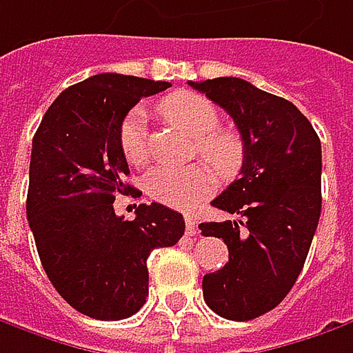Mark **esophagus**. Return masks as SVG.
<instances>
[{
	"instance_id": "1",
	"label": "esophagus",
	"mask_w": 353,
	"mask_h": 353,
	"mask_svg": "<svg viewBox=\"0 0 353 353\" xmlns=\"http://www.w3.org/2000/svg\"><path fill=\"white\" fill-rule=\"evenodd\" d=\"M185 233L195 235L197 233V221L193 219V215H185Z\"/></svg>"
}]
</instances>
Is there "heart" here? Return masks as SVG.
Segmentation results:
<instances>
[{"label":"heart","mask_w":353,"mask_h":353,"mask_svg":"<svg viewBox=\"0 0 353 353\" xmlns=\"http://www.w3.org/2000/svg\"><path fill=\"white\" fill-rule=\"evenodd\" d=\"M161 114L170 122L197 138V152L221 176H233L243 161V144L237 134L217 128V108L190 90H181L161 100ZM118 144L126 161L140 168L150 158L146 140V112L142 108L130 110L120 124ZM215 188V176L205 163H193L188 168L158 165L146 176V192L152 199L163 205L190 209L205 199Z\"/></svg>","instance_id":"b5f03b06"}]
</instances>
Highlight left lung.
Masks as SVG:
<instances>
[{
    "mask_svg": "<svg viewBox=\"0 0 353 353\" xmlns=\"http://www.w3.org/2000/svg\"><path fill=\"white\" fill-rule=\"evenodd\" d=\"M190 86L227 110L243 140L241 177L211 201L237 219L199 225L229 249V263L203 276V299L227 320H253L283 302L310 251L322 209L320 138L292 102L243 79Z\"/></svg>",
    "mask_w": 353,
    "mask_h": 353,
    "instance_id": "1",
    "label": "left lung"
}]
</instances>
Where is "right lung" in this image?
<instances>
[{
	"instance_id": "right-lung-1",
	"label": "right lung",
	"mask_w": 353,
	"mask_h": 353,
	"mask_svg": "<svg viewBox=\"0 0 353 353\" xmlns=\"http://www.w3.org/2000/svg\"><path fill=\"white\" fill-rule=\"evenodd\" d=\"M170 83L102 72L63 90L33 136L27 219L57 292L81 314L122 320L148 296V256L185 231L170 207L138 205L126 221L114 197L130 185L118 130L132 108Z\"/></svg>"
}]
</instances>
